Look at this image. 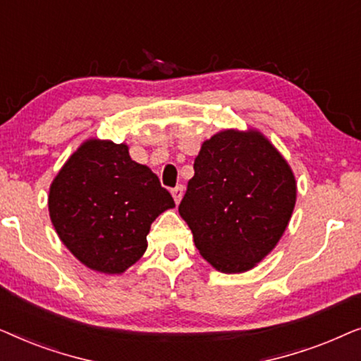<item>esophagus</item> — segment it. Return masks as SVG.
<instances>
[{
	"instance_id": "obj_1",
	"label": "esophagus",
	"mask_w": 361,
	"mask_h": 361,
	"mask_svg": "<svg viewBox=\"0 0 361 361\" xmlns=\"http://www.w3.org/2000/svg\"><path fill=\"white\" fill-rule=\"evenodd\" d=\"M182 195H184V187L182 185H177L176 189H172V197H174L176 204H179V202L182 200Z\"/></svg>"
}]
</instances>
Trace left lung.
<instances>
[{"label":"left lung","instance_id":"1","mask_svg":"<svg viewBox=\"0 0 361 361\" xmlns=\"http://www.w3.org/2000/svg\"><path fill=\"white\" fill-rule=\"evenodd\" d=\"M179 214L216 271L238 274L261 263L288 228L294 172L258 130H224L202 142Z\"/></svg>","mask_w":361,"mask_h":361}]
</instances>
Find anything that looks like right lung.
Returning <instances> with one entry per match:
<instances>
[{
	"mask_svg": "<svg viewBox=\"0 0 361 361\" xmlns=\"http://www.w3.org/2000/svg\"><path fill=\"white\" fill-rule=\"evenodd\" d=\"M49 215L59 238L87 268L121 274L145 255L151 224L174 209L169 192L128 145L83 141L54 177Z\"/></svg>",
	"mask_w": 361,
	"mask_h": 361,
	"instance_id": "obj_1",
	"label": "right lung"
}]
</instances>
